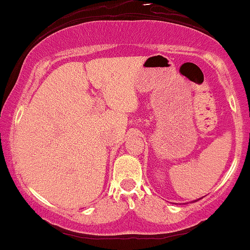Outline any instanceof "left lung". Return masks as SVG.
<instances>
[{"instance_id": "obj_1", "label": "left lung", "mask_w": 250, "mask_h": 250, "mask_svg": "<svg viewBox=\"0 0 250 250\" xmlns=\"http://www.w3.org/2000/svg\"><path fill=\"white\" fill-rule=\"evenodd\" d=\"M199 200H200V199H199Z\"/></svg>"}]
</instances>
